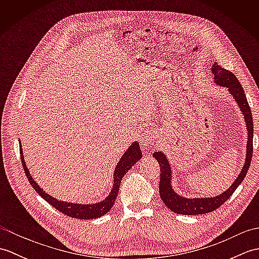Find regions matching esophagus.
Here are the masks:
<instances>
[{"mask_svg": "<svg viewBox=\"0 0 259 259\" xmlns=\"http://www.w3.org/2000/svg\"><path fill=\"white\" fill-rule=\"evenodd\" d=\"M153 141H156V134L151 129H146L140 135V144L142 147L150 146L153 144Z\"/></svg>", "mask_w": 259, "mask_h": 259, "instance_id": "obj_1", "label": "esophagus"}]
</instances>
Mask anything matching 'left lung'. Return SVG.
Instances as JSON below:
<instances>
[{
  "label": "left lung",
  "mask_w": 259,
  "mask_h": 259,
  "mask_svg": "<svg viewBox=\"0 0 259 259\" xmlns=\"http://www.w3.org/2000/svg\"><path fill=\"white\" fill-rule=\"evenodd\" d=\"M212 74L214 78V82L217 84L227 87L229 91L237 101L238 106L240 107L241 111L244 112L247 130H248V141H247V158L245 166L241 170L238 178L234 181L232 187L225 191L221 196L213 198H197V199H187L178 196L171 188V170H170L169 161L167 157L162 152H155L153 158L157 159V161L160 166V181H159V194H160L161 200L163 201L170 210L180 213V214H202L208 213L217 208L221 207L223 203L226 202L229 197L232 196L235 190L238 188V186L243 183L244 178L246 177L247 171H248L251 158H252V137H254V123H252V115L251 110L247 101L245 91L241 87L240 82L236 78V75L230 72V71L222 68L218 63H213Z\"/></svg>",
  "instance_id": "obj_1"
}]
</instances>
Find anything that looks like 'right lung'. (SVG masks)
<instances>
[{"label": "right lung", "instance_id": "add662e5", "mask_svg": "<svg viewBox=\"0 0 259 259\" xmlns=\"http://www.w3.org/2000/svg\"><path fill=\"white\" fill-rule=\"evenodd\" d=\"M20 155H21V162H22V166H23L25 176L27 180L30 181L33 189H34L37 194L43 198V199L50 203L53 208H56L58 211L67 214L69 217L78 218V219L100 218L101 216H103V214H106L113 206L115 199H117L120 184H121V180L123 178V176L128 172V170L142 157L139 144L135 142V144L131 145V147L122 156V158L120 159L119 163L117 164V167H115L114 177H113L114 178L113 188L106 199L101 202L95 203V205H78V203L64 202V201H60L58 199H54L53 197H51L50 195H48L47 192L43 191L40 187L36 185L35 181L32 179L31 175L29 174V170L26 169L23 153H22L21 144H20Z\"/></svg>", "mask_w": 259, "mask_h": 259}]
</instances>
